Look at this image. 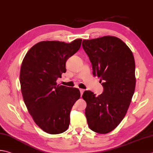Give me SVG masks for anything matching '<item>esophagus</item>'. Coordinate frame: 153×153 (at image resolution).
<instances>
[{"label": "esophagus", "mask_w": 153, "mask_h": 153, "mask_svg": "<svg viewBox=\"0 0 153 153\" xmlns=\"http://www.w3.org/2000/svg\"><path fill=\"white\" fill-rule=\"evenodd\" d=\"M79 91H80V94H81V95H82V94H83V92H84V89H79Z\"/></svg>", "instance_id": "obj_1"}]
</instances>
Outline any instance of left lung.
<instances>
[{
  "label": "left lung",
  "mask_w": 153,
  "mask_h": 153,
  "mask_svg": "<svg viewBox=\"0 0 153 153\" xmlns=\"http://www.w3.org/2000/svg\"><path fill=\"white\" fill-rule=\"evenodd\" d=\"M82 46L93 74L103 87L97 97L91 91L83 93L87 121L94 132L108 133L123 119L132 100L136 84L134 56L124 42L111 36L83 40Z\"/></svg>",
  "instance_id": "obj_1"
}]
</instances>
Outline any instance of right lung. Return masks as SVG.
Wrapping results in <instances>:
<instances>
[{"mask_svg":"<svg viewBox=\"0 0 153 153\" xmlns=\"http://www.w3.org/2000/svg\"><path fill=\"white\" fill-rule=\"evenodd\" d=\"M82 41L40 42L23 59L20 73L23 100L35 123L47 133L68 129L71 109L80 97L78 89L58 85L56 80L65 73V62L78 51Z\"/></svg>","mask_w":153,"mask_h":153,"instance_id":"right-lung-1","label":"right lung"}]
</instances>
